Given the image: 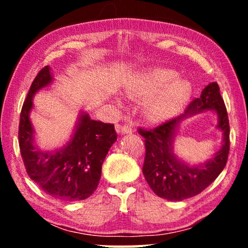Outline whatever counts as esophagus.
<instances>
[{"label": "esophagus", "mask_w": 248, "mask_h": 248, "mask_svg": "<svg viewBox=\"0 0 248 248\" xmlns=\"http://www.w3.org/2000/svg\"><path fill=\"white\" fill-rule=\"evenodd\" d=\"M117 132L121 134H128L132 132V127L130 124H124V125H117Z\"/></svg>", "instance_id": "34e87169"}]
</instances>
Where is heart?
Returning <instances> with one entry per match:
<instances>
[{"instance_id": "obj_1", "label": "heart", "mask_w": 248, "mask_h": 248, "mask_svg": "<svg viewBox=\"0 0 248 248\" xmlns=\"http://www.w3.org/2000/svg\"><path fill=\"white\" fill-rule=\"evenodd\" d=\"M175 78L176 73L174 71L163 69L149 71L136 86L128 89L127 94L130 97L146 98L155 93L145 105V117L152 121L164 120L183 107L191 92L190 84L186 79L177 78L170 82Z\"/></svg>"}]
</instances>
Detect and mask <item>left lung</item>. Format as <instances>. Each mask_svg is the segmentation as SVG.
Here are the masks:
<instances>
[{
  "instance_id": "left-lung-1",
  "label": "left lung",
  "mask_w": 248,
  "mask_h": 248,
  "mask_svg": "<svg viewBox=\"0 0 248 248\" xmlns=\"http://www.w3.org/2000/svg\"><path fill=\"white\" fill-rule=\"evenodd\" d=\"M213 110L218 115V125L224 132L221 149L207 162L189 166L179 160L172 151V142L179 124L192 114ZM145 139V157L142 171L155 194L170 201L191 198L204 190L226 165L230 151V124L224 100L217 83H210L187 107L185 114L153 129H139Z\"/></svg>"
}]
</instances>
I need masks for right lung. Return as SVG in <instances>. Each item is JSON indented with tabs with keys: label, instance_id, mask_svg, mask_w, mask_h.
<instances>
[{
	"label": "right lung",
	"instance_id": "add662e5",
	"mask_svg": "<svg viewBox=\"0 0 248 248\" xmlns=\"http://www.w3.org/2000/svg\"><path fill=\"white\" fill-rule=\"evenodd\" d=\"M53 81L47 65L31 83L24 102L18 127V143L25 169L46 194L63 201L84 200L93 194L102 176V165L117 140L114 124L92 120L81 112L72 138L56 151H41L35 144V131L29 119L32 97Z\"/></svg>",
	"mask_w": 248,
	"mask_h": 248
}]
</instances>
